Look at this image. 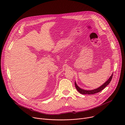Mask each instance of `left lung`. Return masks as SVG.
I'll return each mask as SVG.
<instances>
[{
  "instance_id": "obj_1",
  "label": "left lung",
  "mask_w": 125,
  "mask_h": 125,
  "mask_svg": "<svg viewBox=\"0 0 125 125\" xmlns=\"http://www.w3.org/2000/svg\"><path fill=\"white\" fill-rule=\"evenodd\" d=\"M113 77V74H112V75L110 77V78L108 79V80L105 83H104L102 85H101L100 87L96 88V89H94V90H91V91H87V90H83V89L81 88L76 83V82H75V86L76 88L77 89V90L81 94H96L97 93H99L100 92H101L102 90H103V89L107 86V85H108L109 84V83H110L112 78Z\"/></svg>"
}]
</instances>
